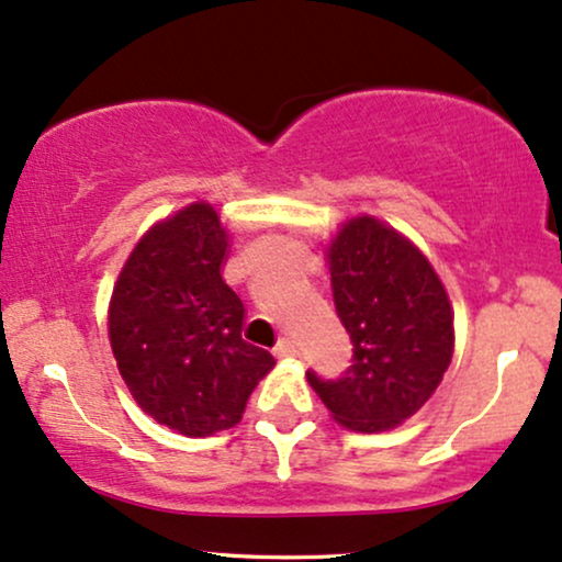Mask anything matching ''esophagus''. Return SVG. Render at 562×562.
<instances>
[{
  "mask_svg": "<svg viewBox=\"0 0 562 562\" xmlns=\"http://www.w3.org/2000/svg\"><path fill=\"white\" fill-rule=\"evenodd\" d=\"M274 356L277 358H295V356H299V346H295L293 340H282L280 346L274 348Z\"/></svg>",
  "mask_w": 562,
  "mask_h": 562,
  "instance_id": "34e87169",
  "label": "esophagus"
}]
</instances>
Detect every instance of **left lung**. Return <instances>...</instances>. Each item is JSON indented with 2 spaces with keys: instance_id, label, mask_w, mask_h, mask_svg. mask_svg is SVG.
Returning <instances> with one entry per match:
<instances>
[{
  "instance_id": "8db88e82",
  "label": "left lung",
  "mask_w": 562,
  "mask_h": 562,
  "mask_svg": "<svg viewBox=\"0 0 562 562\" xmlns=\"http://www.w3.org/2000/svg\"><path fill=\"white\" fill-rule=\"evenodd\" d=\"M353 367L337 382L306 380L340 427H401L435 395L452 361L456 327L442 280L414 240L371 214L342 222L324 248Z\"/></svg>"
}]
</instances>
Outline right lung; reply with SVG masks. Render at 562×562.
<instances>
[{"instance_id": "1", "label": "right lung", "mask_w": 562, "mask_h": 562, "mask_svg": "<svg viewBox=\"0 0 562 562\" xmlns=\"http://www.w3.org/2000/svg\"><path fill=\"white\" fill-rule=\"evenodd\" d=\"M229 229L209 201L140 235L114 282L106 329L133 401L186 437L233 429L274 356L243 340L246 308L222 280Z\"/></svg>"}]
</instances>
